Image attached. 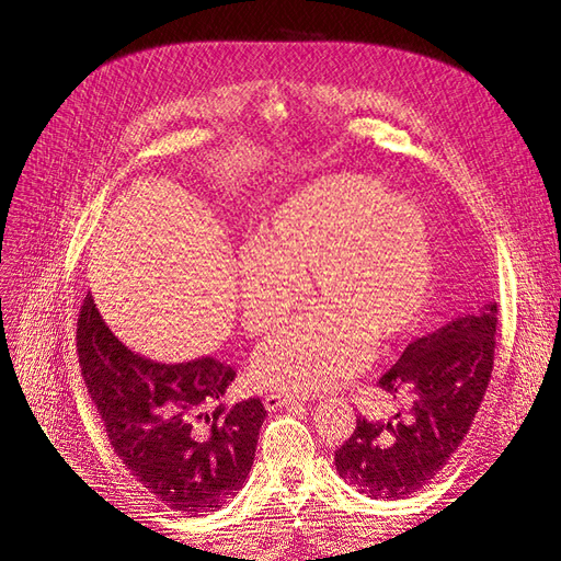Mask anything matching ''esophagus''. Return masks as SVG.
Masks as SVG:
<instances>
[{
    "mask_svg": "<svg viewBox=\"0 0 561 561\" xmlns=\"http://www.w3.org/2000/svg\"><path fill=\"white\" fill-rule=\"evenodd\" d=\"M290 404H299V400L293 396H280V393H268L264 398V407L268 412H276L280 407H290Z\"/></svg>",
    "mask_w": 561,
    "mask_h": 561,
    "instance_id": "obj_1",
    "label": "esophagus"
}]
</instances>
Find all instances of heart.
Segmentation results:
<instances>
[{"mask_svg": "<svg viewBox=\"0 0 561 561\" xmlns=\"http://www.w3.org/2000/svg\"><path fill=\"white\" fill-rule=\"evenodd\" d=\"M311 293L320 304L254 351L252 377L285 393H318L365 367L367 339L383 344L412 325L431 280L419 203L379 192L365 175L301 186L271 213L239 264L250 332H266Z\"/></svg>", "mask_w": 561, "mask_h": 561, "instance_id": "b5f03b06", "label": "heart"}]
</instances>
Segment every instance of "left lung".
Returning a JSON list of instances; mask_svg holds the SVG:
<instances>
[{
    "label": "left lung",
    "instance_id": "1",
    "mask_svg": "<svg viewBox=\"0 0 561 561\" xmlns=\"http://www.w3.org/2000/svg\"><path fill=\"white\" fill-rule=\"evenodd\" d=\"M499 304L486 301L419 336L379 379L398 400L388 421L358 419L334 451L339 478L369 499H407L426 486L463 443L494 367Z\"/></svg>",
    "mask_w": 561,
    "mask_h": 561
}]
</instances>
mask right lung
Masks as SVG:
<instances>
[{
	"label": "right lung",
	"mask_w": 561,
	"mask_h": 561,
	"mask_svg": "<svg viewBox=\"0 0 561 561\" xmlns=\"http://www.w3.org/2000/svg\"><path fill=\"white\" fill-rule=\"evenodd\" d=\"M77 355L114 454L149 494L190 517L239 494L266 410L260 398L222 404L236 377L229 365L210 355L175 365L145 358L118 342L91 293L77 320Z\"/></svg>",
	"instance_id": "1"
}]
</instances>
